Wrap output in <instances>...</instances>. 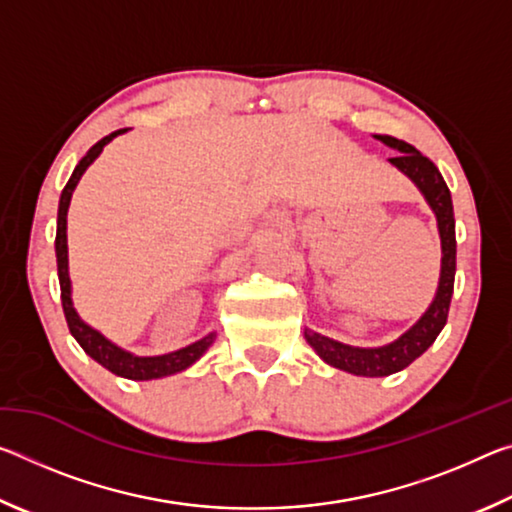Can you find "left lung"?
Here are the masks:
<instances>
[{"label": "left lung", "mask_w": 512, "mask_h": 512, "mask_svg": "<svg viewBox=\"0 0 512 512\" xmlns=\"http://www.w3.org/2000/svg\"><path fill=\"white\" fill-rule=\"evenodd\" d=\"M379 142H384L391 149L400 151L388 162L400 169L404 176H409L415 187L420 189L424 201L436 214L438 232H440V248H443V259H440V280L436 298L429 309L420 316L418 323L395 339L393 343L381 345V348H354L327 336L305 329V339L316 350V354L329 366L350 372L359 377H386L393 372L404 370L409 363L429 350V345L436 341V336L443 332L449 314V302L454 293V275H456V221H454V205L449 187L440 176L436 164L427 155H422L415 146L406 144L391 135H375Z\"/></svg>", "instance_id": "left-lung-1"}]
</instances>
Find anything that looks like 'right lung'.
I'll return each instance as SVG.
<instances>
[{
	"label": "right lung",
	"instance_id": "1",
	"mask_svg": "<svg viewBox=\"0 0 512 512\" xmlns=\"http://www.w3.org/2000/svg\"><path fill=\"white\" fill-rule=\"evenodd\" d=\"M126 131V128H124ZM124 131H115L103 137L92 149L83 155V160L76 164V169L72 173V178L67 180V185L60 194V203H58V223H56V264H58V282H60V300H63V311H65V320L69 332L76 341H79L85 354L101 363L103 368L110 370L112 375L117 377H126L133 381H149V379H160V377H169L176 375V372L187 370L192 363L203 357L205 350L210 348L216 339V332H210L203 336L201 341H196L187 348H180L176 352L169 354H158V357H137L133 352L121 350L119 345L108 341L99 329L90 327L85 320L76 314L74 302H72V282H69V268H67V210H69V201H72V194L76 185H79L81 176L85 169L99 158V153L103 151V146L108 142L115 140L117 135Z\"/></svg>",
	"mask_w": 512,
	"mask_h": 512
}]
</instances>
